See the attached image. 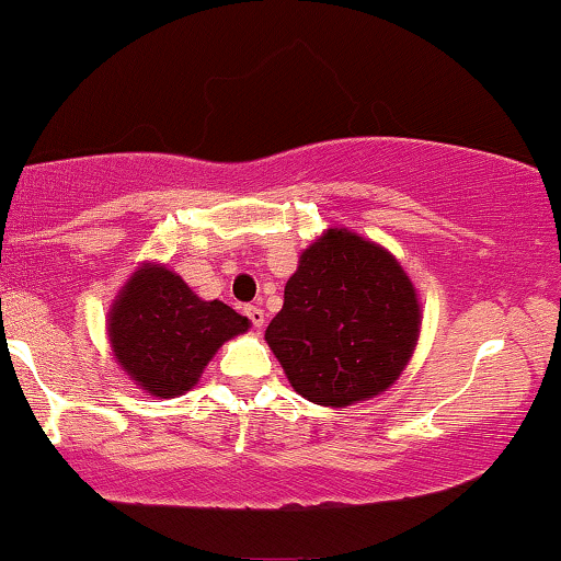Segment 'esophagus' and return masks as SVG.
<instances>
[{
  "instance_id": "esophagus-1",
  "label": "esophagus",
  "mask_w": 561,
  "mask_h": 561,
  "mask_svg": "<svg viewBox=\"0 0 561 561\" xmlns=\"http://www.w3.org/2000/svg\"><path fill=\"white\" fill-rule=\"evenodd\" d=\"M245 316H248V321L253 323V329H264V323H266L264 308H259V305H245Z\"/></svg>"
}]
</instances>
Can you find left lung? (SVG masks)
<instances>
[{"label": "left lung", "mask_w": 561, "mask_h": 561, "mask_svg": "<svg viewBox=\"0 0 561 561\" xmlns=\"http://www.w3.org/2000/svg\"><path fill=\"white\" fill-rule=\"evenodd\" d=\"M420 325V297L396 256L331 228L302 251L266 344L302 399L344 409L399 380Z\"/></svg>", "instance_id": "left-lung-1"}]
</instances>
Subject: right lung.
<instances>
[{"mask_svg": "<svg viewBox=\"0 0 561 561\" xmlns=\"http://www.w3.org/2000/svg\"><path fill=\"white\" fill-rule=\"evenodd\" d=\"M248 325L230 305L202 300L160 264H141L108 310L113 357L141 391L160 399L191 391L219 346Z\"/></svg>", "mask_w": 561, "mask_h": 561, "instance_id": "1", "label": "right lung"}]
</instances>
